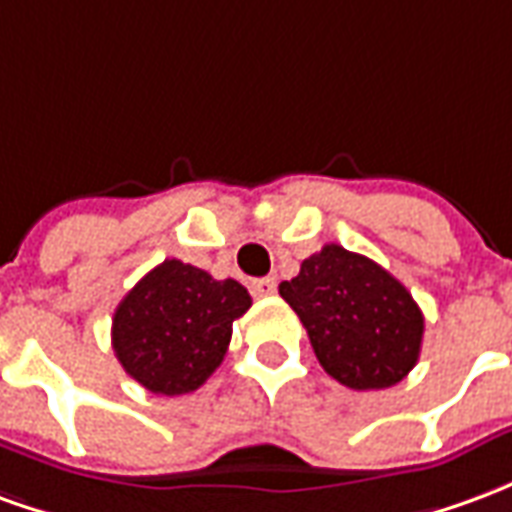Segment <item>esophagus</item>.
<instances>
[{
  "instance_id": "1",
  "label": "esophagus",
  "mask_w": 512,
  "mask_h": 512,
  "mask_svg": "<svg viewBox=\"0 0 512 512\" xmlns=\"http://www.w3.org/2000/svg\"><path fill=\"white\" fill-rule=\"evenodd\" d=\"M252 293H255V296H274V293H277V279L274 277L252 279Z\"/></svg>"
}]
</instances>
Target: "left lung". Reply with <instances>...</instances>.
I'll return each mask as SVG.
<instances>
[{
	"label": "left lung",
	"instance_id": "obj_1",
	"mask_svg": "<svg viewBox=\"0 0 512 512\" xmlns=\"http://www.w3.org/2000/svg\"><path fill=\"white\" fill-rule=\"evenodd\" d=\"M321 367L351 389H386L417 365L425 318L406 285L370 257L326 244L279 285Z\"/></svg>",
	"mask_w": 512,
	"mask_h": 512
}]
</instances>
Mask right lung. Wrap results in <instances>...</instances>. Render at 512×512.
I'll use <instances>...</instances> for the list:
<instances>
[{"instance_id": "add662e5", "label": "right lung", "mask_w": 512, "mask_h": 512, "mask_svg": "<svg viewBox=\"0 0 512 512\" xmlns=\"http://www.w3.org/2000/svg\"><path fill=\"white\" fill-rule=\"evenodd\" d=\"M252 307L235 279H213L180 260L147 271L117 304L112 348L128 376L153 395H186L222 365L233 321Z\"/></svg>"}]
</instances>
